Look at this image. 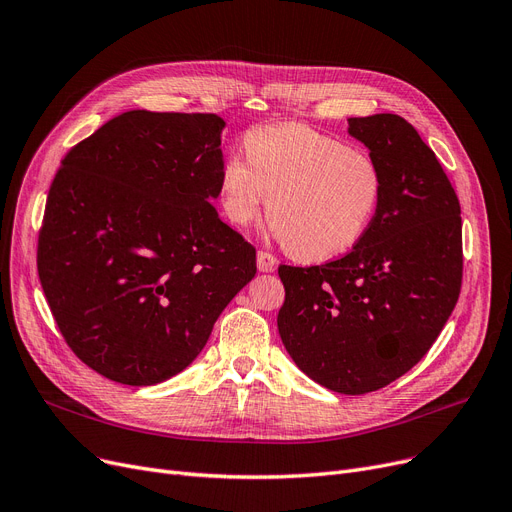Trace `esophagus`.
Listing matches in <instances>:
<instances>
[{"label":"esophagus","instance_id":"esophagus-1","mask_svg":"<svg viewBox=\"0 0 512 512\" xmlns=\"http://www.w3.org/2000/svg\"><path fill=\"white\" fill-rule=\"evenodd\" d=\"M256 262H258V271H262V273H271L277 267V258L269 252H258Z\"/></svg>","mask_w":512,"mask_h":512}]
</instances>
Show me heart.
<instances>
[{
    "label": "heart",
    "instance_id": "obj_1",
    "mask_svg": "<svg viewBox=\"0 0 512 512\" xmlns=\"http://www.w3.org/2000/svg\"><path fill=\"white\" fill-rule=\"evenodd\" d=\"M220 168V203L237 227L267 203L271 231L300 260L334 258L359 241L382 197L380 163L311 126L277 124L243 136ZM270 201H266V195Z\"/></svg>",
    "mask_w": 512,
    "mask_h": 512
}]
</instances>
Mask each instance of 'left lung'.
<instances>
[{"label": "left lung", "instance_id": "8db88e82", "mask_svg": "<svg viewBox=\"0 0 512 512\" xmlns=\"http://www.w3.org/2000/svg\"><path fill=\"white\" fill-rule=\"evenodd\" d=\"M349 134L380 163L376 214L340 260L281 264L277 327L311 380L363 395L410 372L452 315L462 285V218L439 159L403 117H351Z\"/></svg>", "mask_w": 512, "mask_h": 512}]
</instances>
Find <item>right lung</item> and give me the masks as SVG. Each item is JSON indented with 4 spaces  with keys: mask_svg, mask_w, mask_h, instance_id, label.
I'll list each match as a JSON object with an SVG mask.
<instances>
[{
    "mask_svg": "<svg viewBox=\"0 0 512 512\" xmlns=\"http://www.w3.org/2000/svg\"><path fill=\"white\" fill-rule=\"evenodd\" d=\"M224 126L214 113L128 111L60 163L37 271L71 351L100 376H176L256 275V250L210 203Z\"/></svg>",
    "mask_w": 512,
    "mask_h": 512,
    "instance_id": "add662e5",
    "label": "right lung"
}]
</instances>
